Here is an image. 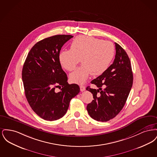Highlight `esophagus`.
Instances as JSON below:
<instances>
[{
  "mask_svg": "<svg viewBox=\"0 0 157 157\" xmlns=\"http://www.w3.org/2000/svg\"><path fill=\"white\" fill-rule=\"evenodd\" d=\"M86 90V88H85V86H83V85H80V90H81V91H84V90Z\"/></svg>",
  "mask_w": 157,
  "mask_h": 157,
  "instance_id": "34e87169",
  "label": "esophagus"
}]
</instances>
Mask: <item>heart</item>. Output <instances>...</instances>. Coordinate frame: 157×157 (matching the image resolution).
Returning a JSON list of instances; mask_svg holds the SVG:
<instances>
[{
  "mask_svg": "<svg viewBox=\"0 0 157 157\" xmlns=\"http://www.w3.org/2000/svg\"><path fill=\"white\" fill-rule=\"evenodd\" d=\"M70 48L71 49L60 51L59 60L62 67L72 71L81 59L82 65L69 75L70 80L77 83H84L91 74L94 76L104 74L111 65L115 52L112 42L85 35L75 37Z\"/></svg>",
  "mask_w": 157,
  "mask_h": 157,
  "instance_id": "b5f03b06",
  "label": "heart"
}]
</instances>
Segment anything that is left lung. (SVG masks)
<instances>
[{"instance_id":"1","label":"left lung","mask_w":157,"mask_h":157,"mask_svg":"<svg viewBox=\"0 0 157 157\" xmlns=\"http://www.w3.org/2000/svg\"><path fill=\"white\" fill-rule=\"evenodd\" d=\"M115 44L116 54L113 63L104 74L90 82L98 89L86 88L94 97L86 109L90 117L98 121H108L120 113L133 83L130 59L125 50L118 44Z\"/></svg>"}]
</instances>
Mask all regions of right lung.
<instances>
[{"label":"right lung","mask_w":157,"mask_h":157,"mask_svg":"<svg viewBox=\"0 0 157 157\" xmlns=\"http://www.w3.org/2000/svg\"><path fill=\"white\" fill-rule=\"evenodd\" d=\"M72 37L58 35L38 42L28 53L23 67L22 77L27 101L32 110L46 121L63 117L71 99L80 92L77 84L67 83V75L59 60L61 48Z\"/></svg>","instance_id":"1"}]
</instances>
